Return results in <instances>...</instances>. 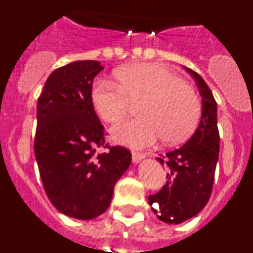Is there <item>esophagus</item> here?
I'll return each mask as SVG.
<instances>
[{
  "mask_svg": "<svg viewBox=\"0 0 253 253\" xmlns=\"http://www.w3.org/2000/svg\"><path fill=\"white\" fill-rule=\"evenodd\" d=\"M144 157H146V154L140 153V152H133V153H131V160H133L134 163L139 162V161L143 160Z\"/></svg>",
  "mask_w": 253,
  "mask_h": 253,
  "instance_id": "esophagus-1",
  "label": "esophagus"
}]
</instances>
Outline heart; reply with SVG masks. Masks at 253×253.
Segmentation results:
<instances>
[{
  "instance_id": "1",
  "label": "heart",
  "mask_w": 253,
  "mask_h": 253,
  "mask_svg": "<svg viewBox=\"0 0 253 253\" xmlns=\"http://www.w3.org/2000/svg\"><path fill=\"white\" fill-rule=\"evenodd\" d=\"M118 84L97 80L91 90L96 113L109 124H119L140 102L142 116L114 129L122 144L143 148L162 138L178 144L194 133L202 115V102L193 87L158 63H134L115 72Z\"/></svg>"
}]
</instances>
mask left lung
<instances>
[{
	"label": "left lung",
	"instance_id": "obj_1",
	"mask_svg": "<svg viewBox=\"0 0 253 253\" xmlns=\"http://www.w3.org/2000/svg\"><path fill=\"white\" fill-rule=\"evenodd\" d=\"M198 84L203 99L202 120L194 135L184 146L167 152L157 160L169 169L166 184L154 195L149 205L160 220L178 224L202 211L209 202L219 157V130L216 102L213 93L195 71L186 68Z\"/></svg>",
	"mask_w": 253,
	"mask_h": 253
}]
</instances>
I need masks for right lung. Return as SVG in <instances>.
Wrapping results in <instances>:
<instances>
[{"label":"right lung","instance_id":"1","mask_svg":"<svg viewBox=\"0 0 253 253\" xmlns=\"http://www.w3.org/2000/svg\"><path fill=\"white\" fill-rule=\"evenodd\" d=\"M102 69L97 60L57 68L37 105L34 152L46 196L60 213L81 220L106 211L131 161L128 148L106 143L91 101L93 78ZM99 148L107 151L99 154Z\"/></svg>","mask_w":253,"mask_h":253}]
</instances>
